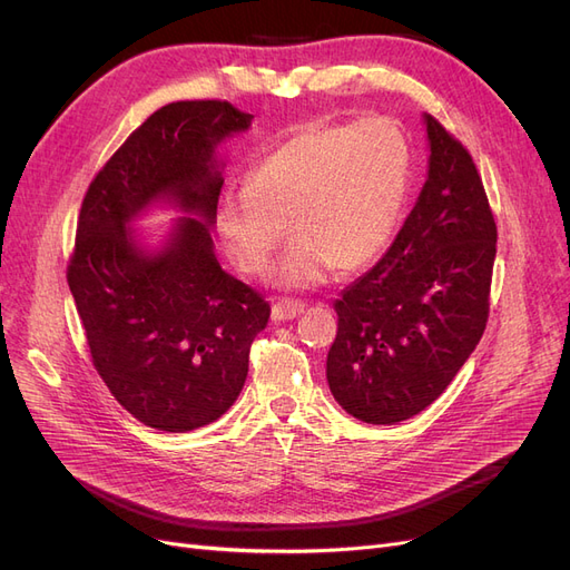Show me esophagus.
Returning a JSON list of instances; mask_svg holds the SVG:
<instances>
[{
  "instance_id": "1",
  "label": "esophagus",
  "mask_w": 570,
  "mask_h": 570,
  "mask_svg": "<svg viewBox=\"0 0 570 570\" xmlns=\"http://www.w3.org/2000/svg\"><path fill=\"white\" fill-rule=\"evenodd\" d=\"M304 312V304L302 302H287V299H283V302H275L273 304V308H271V318L273 321H292V318H297L299 314Z\"/></svg>"
}]
</instances>
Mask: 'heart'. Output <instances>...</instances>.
I'll list each match as a JSON object with an SVG mask.
<instances>
[{"mask_svg":"<svg viewBox=\"0 0 570 570\" xmlns=\"http://www.w3.org/2000/svg\"><path fill=\"white\" fill-rule=\"evenodd\" d=\"M411 183V145L385 116L312 124L275 145L216 202V228L233 262L264 275L289 235L278 268L289 287L323 283L335 268L364 271L400 226Z\"/></svg>","mask_w":570,"mask_h":570,"instance_id":"heart-1","label":"heart"}]
</instances>
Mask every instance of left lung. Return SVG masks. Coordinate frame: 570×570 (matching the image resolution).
<instances>
[{"instance_id":"left-lung-1","label":"left lung","mask_w":570,"mask_h":570,"mask_svg":"<svg viewBox=\"0 0 570 570\" xmlns=\"http://www.w3.org/2000/svg\"><path fill=\"white\" fill-rule=\"evenodd\" d=\"M428 180L392 247L333 304L327 385L354 419L416 416L485 333L497 223L471 151L425 116Z\"/></svg>"}]
</instances>
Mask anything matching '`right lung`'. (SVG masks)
Masks as SVG:
<instances>
[{"mask_svg": "<svg viewBox=\"0 0 570 570\" xmlns=\"http://www.w3.org/2000/svg\"><path fill=\"white\" fill-rule=\"evenodd\" d=\"M252 118L226 99L170 101L97 170L80 206L66 281L92 366L120 406L166 433L233 406L271 318L264 295L218 266L209 228L223 187L214 147ZM159 196L203 220L184 219L164 253L145 255L125 223Z\"/></svg>", "mask_w": 570, "mask_h": 570, "instance_id": "right-lung-1", "label": "right lung"}]
</instances>
